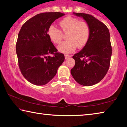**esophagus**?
I'll list each match as a JSON object with an SVG mask.
<instances>
[{
	"instance_id": "esophagus-1",
	"label": "esophagus",
	"mask_w": 127,
	"mask_h": 127,
	"mask_svg": "<svg viewBox=\"0 0 127 127\" xmlns=\"http://www.w3.org/2000/svg\"><path fill=\"white\" fill-rule=\"evenodd\" d=\"M64 57H65V59H68L69 58H70L71 56L70 55H64Z\"/></svg>"
}]
</instances>
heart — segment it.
Instances as JSON below:
<instances>
[{
	"mask_svg": "<svg viewBox=\"0 0 127 127\" xmlns=\"http://www.w3.org/2000/svg\"><path fill=\"white\" fill-rule=\"evenodd\" d=\"M62 31L67 33L68 40L62 42L58 46L59 51L70 53L78 49H82L87 44L90 37V28L85 21H81L76 17H66L59 22ZM55 25H51L48 29V36L55 44H59L63 38V33Z\"/></svg>",
	"mask_w": 127,
	"mask_h": 127,
	"instance_id": "heart-1",
	"label": "heart"
}]
</instances>
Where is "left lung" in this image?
Returning a JSON list of instances; mask_svg holds the SVG:
<instances>
[{"label":"left lung","instance_id":"1","mask_svg":"<svg viewBox=\"0 0 127 127\" xmlns=\"http://www.w3.org/2000/svg\"><path fill=\"white\" fill-rule=\"evenodd\" d=\"M89 24L90 37L87 44L73 58L75 65L71 74L79 84L89 86L99 82L106 74L112 54L110 36L104 23L91 14L74 12Z\"/></svg>","mask_w":127,"mask_h":127}]
</instances>
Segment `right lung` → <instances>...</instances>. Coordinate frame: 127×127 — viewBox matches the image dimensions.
Wrapping results in <instances>:
<instances>
[{
	"mask_svg": "<svg viewBox=\"0 0 127 127\" xmlns=\"http://www.w3.org/2000/svg\"><path fill=\"white\" fill-rule=\"evenodd\" d=\"M64 15L61 12L38 14L27 21L19 32L16 43L18 66L23 77L33 85L48 83L64 61V54L58 52L47 33L51 23Z\"/></svg>",
	"mask_w": 127,
	"mask_h": 127,
	"instance_id": "1",
	"label": "right lung"
}]
</instances>
